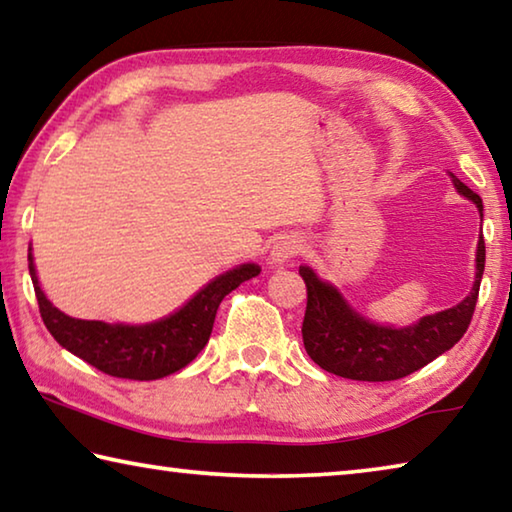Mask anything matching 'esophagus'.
<instances>
[{"mask_svg": "<svg viewBox=\"0 0 512 512\" xmlns=\"http://www.w3.org/2000/svg\"><path fill=\"white\" fill-rule=\"evenodd\" d=\"M302 253V239L296 235H287V237H280L275 241V246L271 250V262L273 264H284L293 259L296 255Z\"/></svg>", "mask_w": 512, "mask_h": 512, "instance_id": "1", "label": "esophagus"}]
</instances>
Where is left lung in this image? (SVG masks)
I'll return each instance as SVG.
<instances>
[{"label": "left lung", "mask_w": 512, "mask_h": 512, "mask_svg": "<svg viewBox=\"0 0 512 512\" xmlns=\"http://www.w3.org/2000/svg\"><path fill=\"white\" fill-rule=\"evenodd\" d=\"M449 176L458 192L476 203L483 216L481 196L463 185L454 173ZM483 266L485 241L481 235L470 296L461 305L424 316L418 325L404 329L370 323L348 307L339 291L318 280L311 268L300 266V275L307 284V309L302 320L305 350L320 368L345 379L393 381L411 375L463 339L479 298Z\"/></svg>", "instance_id": "left-lung-1"}]
</instances>
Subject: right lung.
<instances>
[{"instance_id":"obj_1","label":"right lung","mask_w":512,"mask_h":512,"mask_svg":"<svg viewBox=\"0 0 512 512\" xmlns=\"http://www.w3.org/2000/svg\"><path fill=\"white\" fill-rule=\"evenodd\" d=\"M29 273L36 289L42 323L49 334L76 357L119 379L151 381L178 372L196 359L210 341L216 309L241 282L259 273V266L244 264L223 273L201 289L187 305L151 325H108L103 320H81L63 314L47 300L38 284L33 257Z\"/></svg>"}]
</instances>
